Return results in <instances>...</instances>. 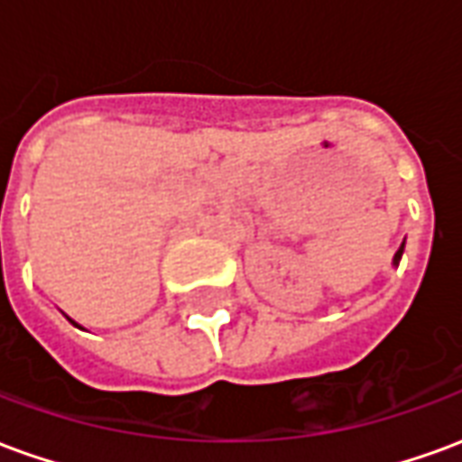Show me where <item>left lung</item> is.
Masks as SVG:
<instances>
[{"instance_id":"left-lung-1","label":"left lung","mask_w":462,"mask_h":462,"mask_svg":"<svg viewBox=\"0 0 462 462\" xmlns=\"http://www.w3.org/2000/svg\"><path fill=\"white\" fill-rule=\"evenodd\" d=\"M403 247H406V240L401 242V247H398V252L393 254V267H398V262H401V257H403Z\"/></svg>"}]
</instances>
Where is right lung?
<instances>
[{
    "label": "right lung",
    "instance_id": "add662e5",
    "mask_svg": "<svg viewBox=\"0 0 462 462\" xmlns=\"http://www.w3.org/2000/svg\"><path fill=\"white\" fill-rule=\"evenodd\" d=\"M66 319H69V317H66ZM69 321H71V324H74V327H79V324H76L74 319H69ZM79 329H84V327H79Z\"/></svg>",
    "mask_w": 462,
    "mask_h": 462
}]
</instances>
